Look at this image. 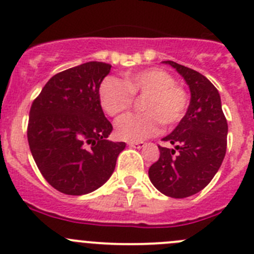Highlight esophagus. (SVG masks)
Masks as SVG:
<instances>
[{"label":"esophagus","instance_id":"1","mask_svg":"<svg viewBox=\"0 0 254 254\" xmlns=\"http://www.w3.org/2000/svg\"><path fill=\"white\" fill-rule=\"evenodd\" d=\"M127 145L131 148H138L139 149V148H143L144 145H145V143H144V141H129Z\"/></svg>","mask_w":254,"mask_h":254}]
</instances>
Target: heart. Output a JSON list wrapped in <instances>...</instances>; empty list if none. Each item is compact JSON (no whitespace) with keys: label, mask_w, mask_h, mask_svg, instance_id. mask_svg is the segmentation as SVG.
I'll use <instances>...</instances> for the list:
<instances>
[{"label":"heart","mask_w":254,"mask_h":254,"mask_svg":"<svg viewBox=\"0 0 254 254\" xmlns=\"http://www.w3.org/2000/svg\"><path fill=\"white\" fill-rule=\"evenodd\" d=\"M100 102L107 115H122L132 106L134 96H144L143 114L123 116L116 123L115 132L123 140L139 141L155 135L161 124L172 127L181 122L189 106L186 90L162 68H148L124 74V83L115 77H106L100 86Z\"/></svg>","instance_id":"heart-1"}]
</instances>
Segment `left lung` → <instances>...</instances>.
<instances>
[{
  "instance_id": "left-lung-1",
  "label": "left lung",
  "mask_w": 254,
  "mask_h": 254,
  "mask_svg": "<svg viewBox=\"0 0 254 254\" xmlns=\"http://www.w3.org/2000/svg\"><path fill=\"white\" fill-rule=\"evenodd\" d=\"M189 84L191 100L186 115L163 140L173 149L158 145L159 159L149 168L150 182L166 196L184 198L200 192L220 168L227 152L228 123L215 86L196 70L172 61Z\"/></svg>"
}]
</instances>
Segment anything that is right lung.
Wrapping results in <instances>:
<instances>
[{
  "instance_id": "right-lung-1",
  "label": "right lung",
  "mask_w": 254,
  "mask_h": 254,
  "mask_svg": "<svg viewBox=\"0 0 254 254\" xmlns=\"http://www.w3.org/2000/svg\"><path fill=\"white\" fill-rule=\"evenodd\" d=\"M111 65L87 62L57 73L34 100L27 141L43 177L65 195L90 193L111 177L127 144L110 141L113 125L100 102Z\"/></svg>"
}]
</instances>
